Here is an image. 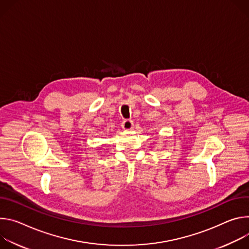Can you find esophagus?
I'll use <instances>...</instances> for the list:
<instances>
[{"label": "esophagus", "mask_w": 249, "mask_h": 249, "mask_svg": "<svg viewBox=\"0 0 249 249\" xmlns=\"http://www.w3.org/2000/svg\"><path fill=\"white\" fill-rule=\"evenodd\" d=\"M122 127L124 130H131L133 128V123L131 120H124L122 124Z\"/></svg>", "instance_id": "1"}]
</instances>
